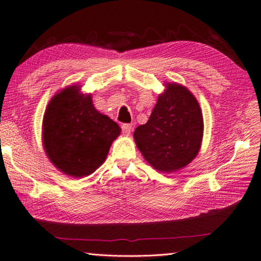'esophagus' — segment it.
I'll return each mask as SVG.
<instances>
[{
    "label": "esophagus",
    "mask_w": 261,
    "mask_h": 261,
    "mask_svg": "<svg viewBox=\"0 0 261 261\" xmlns=\"http://www.w3.org/2000/svg\"><path fill=\"white\" fill-rule=\"evenodd\" d=\"M132 128H133V126L130 124H123V125H121V129H123V133L126 135L130 134Z\"/></svg>",
    "instance_id": "obj_1"
}]
</instances>
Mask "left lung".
I'll return each instance as SVG.
<instances>
[{"instance_id": "obj_1", "label": "left lung", "mask_w": 261, "mask_h": 261, "mask_svg": "<svg viewBox=\"0 0 261 261\" xmlns=\"http://www.w3.org/2000/svg\"><path fill=\"white\" fill-rule=\"evenodd\" d=\"M147 123L134 132L136 146L158 171L171 173L185 168L199 152L204 120L199 103L189 90L166 83Z\"/></svg>"}]
</instances>
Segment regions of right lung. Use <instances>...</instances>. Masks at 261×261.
<instances>
[{"label": "right lung", "mask_w": 261, "mask_h": 261, "mask_svg": "<svg viewBox=\"0 0 261 261\" xmlns=\"http://www.w3.org/2000/svg\"><path fill=\"white\" fill-rule=\"evenodd\" d=\"M120 127L94 108L91 94L71 86L55 94L42 120V143L47 156L64 174L83 178L107 158Z\"/></svg>", "instance_id": "obj_1"}]
</instances>
